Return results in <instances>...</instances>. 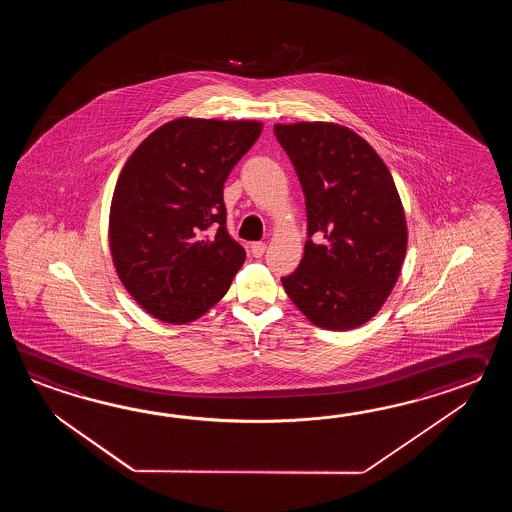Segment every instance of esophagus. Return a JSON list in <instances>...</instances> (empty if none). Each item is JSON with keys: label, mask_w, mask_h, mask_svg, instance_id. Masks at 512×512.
Returning <instances> with one entry per match:
<instances>
[{"label": "esophagus", "mask_w": 512, "mask_h": 512, "mask_svg": "<svg viewBox=\"0 0 512 512\" xmlns=\"http://www.w3.org/2000/svg\"><path fill=\"white\" fill-rule=\"evenodd\" d=\"M267 251V245L263 241H254L251 245V252L254 258H261L263 252Z\"/></svg>", "instance_id": "34e87169"}]
</instances>
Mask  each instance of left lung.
Masks as SVG:
<instances>
[{
	"mask_svg": "<svg viewBox=\"0 0 512 512\" xmlns=\"http://www.w3.org/2000/svg\"><path fill=\"white\" fill-rule=\"evenodd\" d=\"M274 133L304 190L309 236L283 289L315 326H362L388 300L408 247L392 174L370 142L335 122L274 124Z\"/></svg>",
	"mask_w": 512,
	"mask_h": 512,
	"instance_id": "obj_1",
	"label": "left lung"
}]
</instances>
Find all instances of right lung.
Returning <instances> with one entry per match:
<instances>
[{"instance_id":"obj_1","label":"right lung","mask_w":512,"mask_h":512,"mask_svg":"<svg viewBox=\"0 0 512 512\" xmlns=\"http://www.w3.org/2000/svg\"><path fill=\"white\" fill-rule=\"evenodd\" d=\"M258 120L179 117L152 131L120 172L109 251L146 313L188 324L229 291L245 251L225 227L223 185L260 137Z\"/></svg>"}]
</instances>
